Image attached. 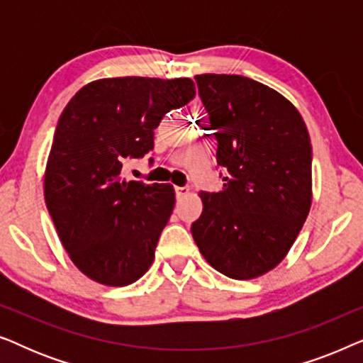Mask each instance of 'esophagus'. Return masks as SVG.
Listing matches in <instances>:
<instances>
[{
    "label": "esophagus",
    "mask_w": 363,
    "mask_h": 363,
    "mask_svg": "<svg viewBox=\"0 0 363 363\" xmlns=\"http://www.w3.org/2000/svg\"><path fill=\"white\" fill-rule=\"evenodd\" d=\"M175 193H177L178 200H182V198H186L188 195H190V188H188V186H177Z\"/></svg>",
    "instance_id": "1"
}]
</instances>
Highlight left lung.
I'll return each mask as SVG.
<instances>
[{"mask_svg":"<svg viewBox=\"0 0 363 363\" xmlns=\"http://www.w3.org/2000/svg\"><path fill=\"white\" fill-rule=\"evenodd\" d=\"M225 168L223 191H200L191 235L208 264L255 279L284 259L312 205V147L291 101L235 74L196 76Z\"/></svg>","mask_w":363,"mask_h":363,"instance_id":"1","label":"left lung"}]
</instances>
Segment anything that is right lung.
I'll list each match as a JSON object with an SVG mask.
<instances>
[{
	"label": "right lung",
	"mask_w": 363,
	"mask_h": 363,
	"mask_svg": "<svg viewBox=\"0 0 363 363\" xmlns=\"http://www.w3.org/2000/svg\"><path fill=\"white\" fill-rule=\"evenodd\" d=\"M195 94L188 77H107L84 86L62 111L44 200L64 250L89 279L122 287L152 266L175 190L127 182L122 163L150 152L163 116Z\"/></svg>",
	"instance_id": "add662e5"
}]
</instances>
